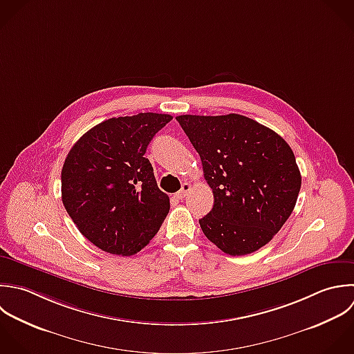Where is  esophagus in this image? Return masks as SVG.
Instances as JSON below:
<instances>
[{
  "label": "esophagus",
  "instance_id": "1",
  "mask_svg": "<svg viewBox=\"0 0 354 354\" xmlns=\"http://www.w3.org/2000/svg\"><path fill=\"white\" fill-rule=\"evenodd\" d=\"M190 189H192V186H190L189 183H183V185H182V189L175 194V197H176L178 200L185 198V197H186V194L190 192Z\"/></svg>",
  "mask_w": 354,
  "mask_h": 354
}]
</instances>
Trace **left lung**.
Instances as JSON below:
<instances>
[{
  "mask_svg": "<svg viewBox=\"0 0 354 354\" xmlns=\"http://www.w3.org/2000/svg\"><path fill=\"white\" fill-rule=\"evenodd\" d=\"M214 193L205 237L232 257L252 254L283 227L302 185L294 151L270 128L240 114L178 115Z\"/></svg>",
  "mask_w": 354,
  "mask_h": 354,
  "instance_id": "1",
  "label": "left lung"
}]
</instances>
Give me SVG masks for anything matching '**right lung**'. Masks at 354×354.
Instances as JSON below:
<instances>
[{"mask_svg":"<svg viewBox=\"0 0 354 354\" xmlns=\"http://www.w3.org/2000/svg\"><path fill=\"white\" fill-rule=\"evenodd\" d=\"M172 115L139 113L109 118L84 133L62 168V201L81 232L104 252L129 257L145 248L169 212L143 157Z\"/></svg>","mask_w":354,"mask_h":354,"instance_id":"right-lung-1","label":"right lung"}]
</instances>
